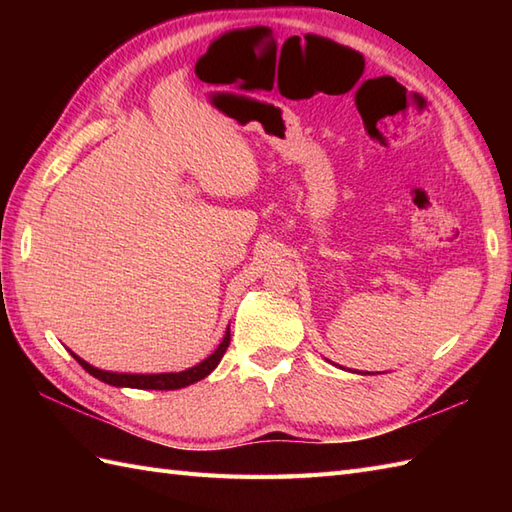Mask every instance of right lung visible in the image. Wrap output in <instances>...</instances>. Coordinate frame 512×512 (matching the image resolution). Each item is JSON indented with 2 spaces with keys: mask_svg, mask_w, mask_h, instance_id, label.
I'll return each instance as SVG.
<instances>
[{
  "mask_svg": "<svg viewBox=\"0 0 512 512\" xmlns=\"http://www.w3.org/2000/svg\"><path fill=\"white\" fill-rule=\"evenodd\" d=\"M228 343H231V332H228V328H226V334H224L222 343L217 345V350H215L211 356H206L202 363L193 365V367H189V369H184V372H165V374H121V372H105V369H99V367L90 365L88 361H83V358L76 356L74 352H70V354L76 358V363H79V365L85 369V372L92 374L94 378L103 380V383L112 385V387L169 391V389H182V387H187V385H193V383H198V380L209 376V374L213 372V369H215L217 365H220Z\"/></svg>",
  "mask_w": 512,
  "mask_h": 512,
  "instance_id": "obj_1",
  "label": "right lung"
}]
</instances>
